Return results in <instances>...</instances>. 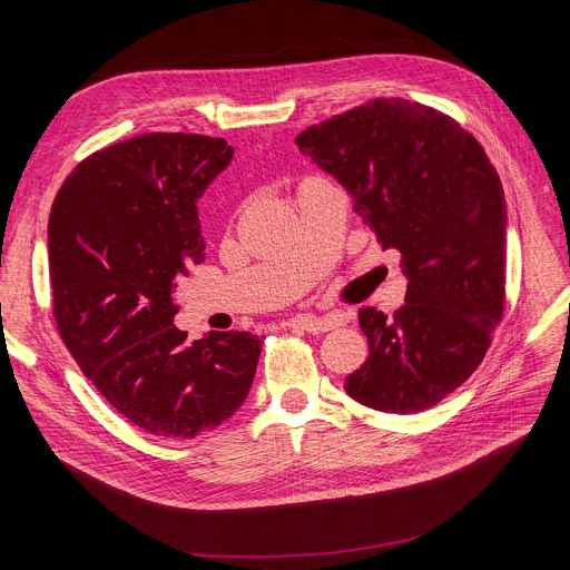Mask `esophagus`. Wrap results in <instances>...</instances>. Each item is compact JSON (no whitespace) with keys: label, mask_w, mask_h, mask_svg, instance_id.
I'll list each match as a JSON object with an SVG mask.
<instances>
[{"label":"esophagus","mask_w":570,"mask_h":570,"mask_svg":"<svg viewBox=\"0 0 570 570\" xmlns=\"http://www.w3.org/2000/svg\"><path fill=\"white\" fill-rule=\"evenodd\" d=\"M344 323L342 314H327V316H314V314H303L293 321H288V325L301 327V331L309 333V335H321L327 331H335L337 325Z\"/></svg>","instance_id":"esophagus-1"}]
</instances>
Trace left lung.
<instances>
[{"label": "left lung", "instance_id": "left-lung-1", "mask_svg": "<svg viewBox=\"0 0 570 570\" xmlns=\"http://www.w3.org/2000/svg\"><path fill=\"white\" fill-rule=\"evenodd\" d=\"M295 145L337 177L409 279L393 316L357 312L370 355L344 391L385 413L434 406L483 363L505 305V198L483 145L406 99L351 108Z\"/></svg>", "mask_w": 570, "mask_h": 570}]
</instances>
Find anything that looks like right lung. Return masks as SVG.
Here are the masks:
<instances>
[{"label": "right lung", "instance_id": "right-lung-1", "mask_svg": "<svg viewBox=\"0 0 570 570\" xmlns=\"http://www.w3.org/2000/svg\"><path fill=\"white\" fill-rule=\"evenodd\" d=\"M224 138L142 134L82 159L48 219L52 314L82 374L127 421L194 439L243 406L263 337L173 325L175 282L205 261L196 200L230 164Z\"/></svg>", "mask_w": 570, "mask_h": 570}]
</instances>
